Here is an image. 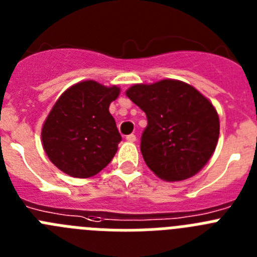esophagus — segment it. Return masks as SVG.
<instances>
[{"instance_id": "obj_1", "label": "esophagus", "mask_w": 257, "mask_h": 257, "mask_svg": "<svg viewBox=\"0 0 257 257\" xmlns=\"http://www.w3.org/2000/svg\"><path fill=\"white\" fill-rule=\"evenodd\" d=\"M126 140H127V142H130V143H135L136 142V136L134 135V134H130V135L126 136Z\"/></svg>"}]
</instances>
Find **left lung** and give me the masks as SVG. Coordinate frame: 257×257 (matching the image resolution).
I'll return each instance as SVG.
<instances>
[{"label": "left lung", "mask_w": 257, "mask_h": 257, "mask_svg": "<svg viewBox=\"0 0 257 257\" xmlns=\"http://www.w3.org/2000/svg\"><path fill=\"white\" fill-rule=\"evenodd\" d=\"M126 95L147 114L140 149L158 178L180 181L203 169L220 133L219 115L207 97L178 79L138 83Z\"/></svg>", "instance_id": "8db88e82"}]
</instances>
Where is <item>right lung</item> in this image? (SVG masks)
<instances>
[{
    "mask_svg": "<svg viewBox=\"0 0 257 257\" xmlns=\"http://www.w3.org/2000/svg\"><path fill=\"white\" fill-rule=\"evenodd\" d=\"M119 87L88 79L70 86L52 106L42 127L49 160L73 178H91L108 166L122 138L109 105Z\"/></svg>",
    "mask_w": 257,
    "mask_h": 257,
    "instance_id": "obj_1",
    "label": "right lung"
}]
</instances>
